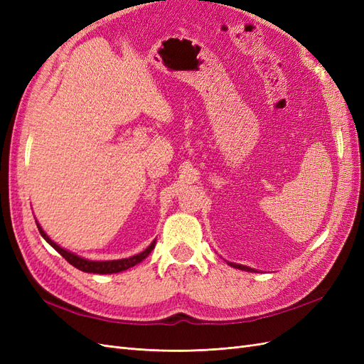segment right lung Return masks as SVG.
<instances>
[{
  "mask_svg": "<svg viewBox=\"0 0 364 364\" xmlns=\"http://www.w3.org/2000/svg\"><path fill=\"white\" fill-rule=\"evenodd\" d=\"M46 235V234H43ZM46 238L48 240V243L51 246H54L58 249V252L60 253V255L67 259L71 266H74L75 269H79L82 272H87V273H100V274H106V273H118V272H123V270H127L130 267H134L135 264H138L139 261L144 259L149 252L151 249V246L149 249H146L144 252H141L139 255H135L132 258H126V259H117V261H102V262H94V261H87V259H83L80 257H75L74 253L68 252V250H63L62 247H59L56 243H53V241L46 235Z\"/></svg>",
  "mask_w": 364,
  "mask_h": 364,
  "instance_id": "add662e5",
  "label": "right lung"
}]
</instances>
